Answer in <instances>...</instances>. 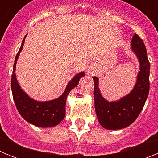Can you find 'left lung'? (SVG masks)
I'll return each instance as SVG.
<instances>
[{
    "instance_id": "left-lung-1",
    "label": "left lung",
    "mask_w": 158,
    "mask_h": 158,
    "mask_svg": "<svg viewBox=\"0 0 158 158\" xmlns=\"http://www.w3.org/2000/svg\"><path fill=\"white\" fill-rule=\"evenodd\" d=\"M131 49L138 57L140 71L133 90L118 101L109 102L100 94L99 80L94 81L95 110L99 123L107 130L123 129L130 126L138 118L144 107L150 91V62L142 40L135 33L131 40Z\"/></svg>"
}]
</instances>
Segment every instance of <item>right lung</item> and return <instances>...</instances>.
Instances as JSON below:
<instances>
[{
    "mask_svg": "<svg viewBox=\"0 0 158 158\" xmlns=\"http://www.w3.org/2000/svg\"><path fill=\"white\" fill-rule=\"evenodd\" d=\"M25 37L23 38L21 47L16 54L12 69L11 88L13 100L20 115L30 123L40 127H51L56 126L61 123L65 115V102L67 96L73 88L77 85L81 77L85 76V73L81 72L73 77L67 85L63 94L58 98L45 102L33 100L20 89L15 73L16 62L24 44Z\"/></svg>",
    "mask_w": 158,
    "mask_h": 158,
    "instance_id": "right-lung-1",
    "label": "right lung"
}]
</instances>
